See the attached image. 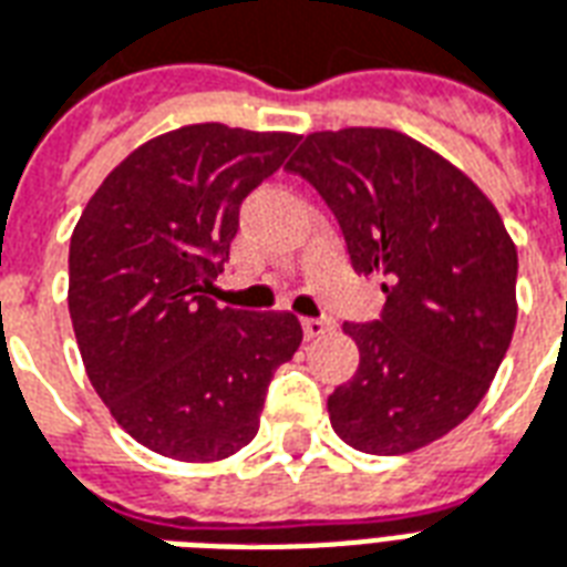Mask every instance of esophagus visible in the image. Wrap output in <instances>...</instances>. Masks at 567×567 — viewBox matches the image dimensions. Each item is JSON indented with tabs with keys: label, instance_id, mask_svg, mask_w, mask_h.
<instances>
[{
	"label": "esophagus",
	"instance_id": "obj_1",
	"mask_svg": "<svg viewBox=\"0 0 567 567\" xmlns=\"http://www.w3.org/2000/svg\"><path fill=\"white\" fill-rule=\"evenodd\" d=\"M333 327V321L330 318H303V333L306 339H318L324 337L327 330Z\"/></svg>",
	"mask_w": 567,
	"mask_h": 567
}]
</instances>
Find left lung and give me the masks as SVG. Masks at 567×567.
<instances>
[{
	"label": "left lung",
	"instance_id": "1",
	"mask_svg": "<svg viewBox=\"0 0 567 567\" xmlns=\"http://www.w3.org/2000/svg\"><path fill=\"white\" fill-rule=\"evenodd\" d=\"M295 171L333 209L358 272L388 282L354 379L327 400L363 454H412L475 412L517 324V246L493 200L447 158L393 128L306 137Z\"/></svg>",
	"mask_w": 567,
	"mask_h": 567
}]
</instances>
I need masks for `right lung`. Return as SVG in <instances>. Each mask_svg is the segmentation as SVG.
Returning <instances> with one entry per match:
<instances>
[{"label": "right lung", "mask_w": 567, "mask_h": 567, "mask_svg": "<svg viewBox=\"0 0 567 567\" xmlns=\"http://www.w3.org/2000/svg\"><path fill=\"white\" fill-rule=\"evenodd\" d=\"M300 134L183 125L104 177L69 249V312L92 388L134 442L216 463L255 439L272 372L295 358L291 312L219 309L240 204Z\"/></svg>", "instance_id": "add662e5"}]
</instances>
